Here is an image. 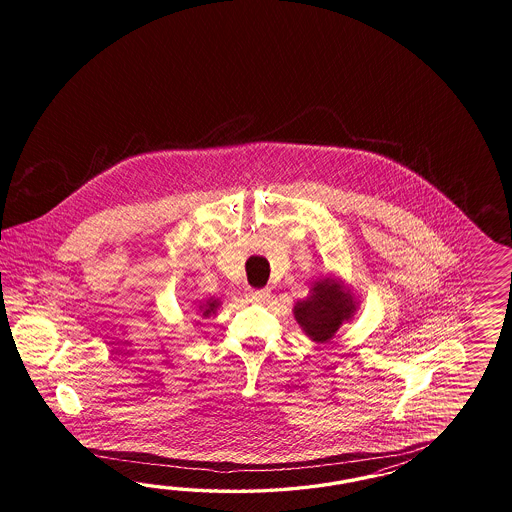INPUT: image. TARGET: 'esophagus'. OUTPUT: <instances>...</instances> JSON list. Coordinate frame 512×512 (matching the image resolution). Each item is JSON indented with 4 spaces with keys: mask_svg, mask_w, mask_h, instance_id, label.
Returning a JSON list of instances; mask_svg holds the SVG:
<instances>
[{
    "mask_svg": "<svg viewBox=\"0 0 512 512\" xmlns=\"http://www.w3.org/2000/svg\"><path fill=\"white\" fill-rule=\"evenodd\" d=\"M246 296H248L249 302H257V304H261V302L270 298V289H249Z\"/></svg>",
    "mask_w": 512,
    "mask_h": 512,
    "instance_id": "esophagus-1",
    "label": "esophagus"
}]
</instances>
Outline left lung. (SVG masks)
I'll return each mask as SVG.
<instances>
[{
    "label": "left lung",
    "instance_id": "obj_1",
    "mask_svg": "<svg viewBox=\"0 0 512 512\" xmlns=\"http://www.w3.org/2000/svg\"><path fill=\"white\" fill-rule=\"evenodd\" d=\"M358 296L343 279L325 276L313 281L310 295L298 300L293 308L296 323L315 343L332 340L343 323L355 319Z\"/></svg>",
    "mask_w": 512,
    "mask_h": 512
}]
</instances>
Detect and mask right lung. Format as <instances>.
Instances as JSON below:
<instances>
[{"label":"right lung","instance_id":"right-lung-1","mask_svg":"<svg viewBox=\"0 0 512 512\" xmlns=\"http://www.w3.org/2000/svg\"><path fill=\"white\" fill-rule=\"evenodd\" d=\"M219 306H221V300L216 298V296H210V298H206L204 302L199 304V315H201L202 319H208L210 315H216V311L219 310Z\"/></svg>","mask_w":512,"mask_h":512}]
</instances>
